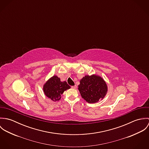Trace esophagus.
<instances>
[{
    "label": "esophagus",
    "mask_w": 149,
    "mask_h": 149,
    "mask_svg": "<svg viewBox=\"0 0 149 149\" xmlns=\"http://www.w3.org/2000/svg\"><path fill=\"white\" fill-rule=\"evenodd\" d=\"M72 88H73V89H76L77 88V85H74V86H72Z\"/></svg>",
    "instance_id": "34e87169"
}]
</instances>
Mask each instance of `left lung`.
<instances>
[{
    "mask_svg": "<svg viewBox=\"0 0 149 149\" xmlns=\"http://www.w3.org/2000/svg\"><path fill=\"white\" fill-rule=\"evenodd\" d=\"M78 86L82 98L88 103H96L103 100L108 92L106 81L96 74L85 75Z\"/></svg>",
    "mask_w": 149,
    "mask_h": 149,
    "instance_id": "left-lung-1",
    "label": "left lung"
}]
</instances>
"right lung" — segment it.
<instances>
[{"label": "right lung", "instance_id": "1", "mask_svg": "<svg viewBox=\"0 0 149 149\" xmlns=\"http://www.w3.org/2000/svg\"><path fill=\"white\" fill-rule=\"evenodd\" d=\"M70 88L66 81H61L56 75L51 77L43 85L44 94L53 102L60 100L64 91Z\"/></svg>", "mask_w": 149, "mask_h": 149}]
</instances>
